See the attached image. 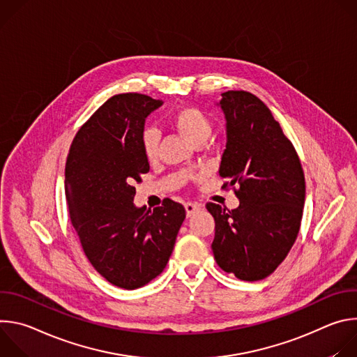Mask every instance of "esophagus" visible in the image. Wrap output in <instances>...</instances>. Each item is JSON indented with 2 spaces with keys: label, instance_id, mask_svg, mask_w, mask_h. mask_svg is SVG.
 <instances>
[{
  "label": "esophagus",
  "instance_id": "esophagus-1",
  "mask_svg": "<svg viewBox=\"0 0 357 357\" xmlns=\"http://www.w3.org/2000/svg\"><path fill=\"white\" fill-rule=\"evenodd\" d=\"M200 209H202L200 203H192V202L185 203V211H186V216H188V218H190L195 212H197V211H200Z\"/></svg>",
  "mask_w": 357,
  "mask_h": 357
}]
</instances>
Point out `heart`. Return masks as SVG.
<instances>
[{"label": "heart", "instance_id": "heart-1", "mask_svg": "<svg viewBox=\"0 0 357 357\" xmlns=\"http://www.w3.org/2000/svg\"><path fill=\"white\" fill-rule=\"evenodd\" d=\"M171 124L193 145L205 142L212 132V123L209 117L193 106L178 109L171 116ZM141 146L146 160H155L158 157L160 131L154 127L145 128L141 134Z\"/></svg>", "mask_w": 357, "mask_h": 357}]
</instances>
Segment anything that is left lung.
<instances>
[{"label":"left lung","instance_id":"1","mask_svg":"<svg viewBox=\"0 0 357 357\" xmlns=\"http://www.w3.org/2000/svg\"><path fill=\"white\" fill-rule=\"evenodd\" d=\"M227 142L219 169L238 208L208 202L218 266L243 281L273 274L294 245L302 219L305 176L292 142L263 101L244 90L223 93Z\"/></svg>","mask_w":357,"mask_h":357}]
</instances>
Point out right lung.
Returning a JSON list of instances; mask_svg holds the SVG:
<instances>
[{
    "label": "right lung",
    "instance_id": "obj_1",
    "mask_svg": "<svg viewBox=\"0 0 357 357\" xmlns=\"http://www.w3.org/2000/svg\"><path fill=\"white\" fill-rule=\"evenodd\" d=\"M161 105L139 93L113 96L80 127L66 160L65 193L82 248L101 277L124 289L164 271L186 216L169 197L154 211L132 203L134 182L149 171L144 123Z\"/></svg>",
    "mask_w": 357,
    "mask_h": 357
}]
</instances>
